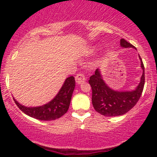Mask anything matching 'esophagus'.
I'll use <instances>...</instances> for the list:
<instances>
[{"instance_id": "esophagus-1", "label": "esophagus", "mask_w": 157, "mask_h": 157, "mask_svg": "<svg viewBox=\"0 0 157 157\" xmlns=\"http://www.w3.org/2000/svg\"><path fill=\"white\" fill-rule=\"evenodd\" d=\"M75 80H76V82H77V83L80 84V83H83V82L86 80V77H85L84 74H82V73H79V74H77V75H76Z\"/></svg>"}]
</instances>
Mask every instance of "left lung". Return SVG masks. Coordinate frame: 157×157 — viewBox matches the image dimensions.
I'll list each match as a JSON object with an SVG mask.
<instances>
[{
  "label": "left lung",
  "mask_w": 157,
  "mask_h": 157,
  "mask_svg": "<svg viewBox=\"0 0 157 157\" xmlns=\"http://www.w3.org/2000/svg\"><path fill=\"white\" fill-rule=\"evenodd\" d=\"M120 44L124 48H135L124 39H121ZM139 57L143 74L135 90L118 92L112 90L103 81L99 69H96L95 74L90 77L89 83L92 88V103L96 112L105 116H118L127 113L137 104L143 93L145 83L144 66L140 55Z\"/></svg>",
  "instance_id": "1"
}]
</instances>
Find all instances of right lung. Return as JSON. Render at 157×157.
<instances>
[{
  "mask_svg": "<svg viewBox=\"0 0 157 157\" xmlns=\"http://www.w3.org/2000/svg\"><path fill=\"white\" fill-rule=\"evenodd\" d=\"M74 87L75 80L71 76L66 79L57 96L51 102L42 106L25 107L14 99L13 100L18 108L26 115L42 121H52L61 118L67 112Z\"/></svg>",
  "mask_w": 157,
  "mask_h": 157,
  "instance_id": "obj_1",
  "label": "right lung"
}]
</instances>
